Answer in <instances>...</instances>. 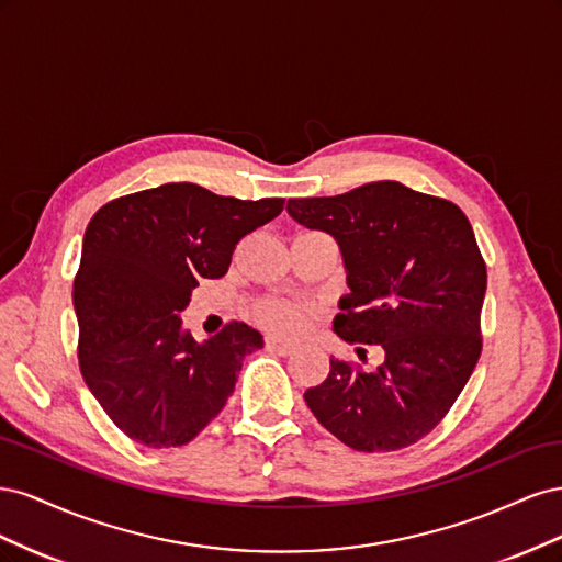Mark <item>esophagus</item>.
<instances>
[{
	"mask_svg": "<svg viewBox=\"0 0 562 562\" xmlns=\"http://www.w3.org/2000/svg\"><path fill=\"white\" fill-rule=\"evenodd\" d=\"M265 345H267V349L277 351V353H281V356H291V353H295V349H297L295 345L283 342V339H279V337H267Z\"/></svg>",
	"mask_w": 562,
	"mask_h": 562,
	"instance_id": "1",
	"label": "esophagus"
}]
</instances>
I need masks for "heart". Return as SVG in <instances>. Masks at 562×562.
<instances>
[{"label": "heart", "mask_w": 562, "mask_h": 562, "mask_svg": "<svg viewBox=\"0 0 562 562\" xmlns=\"http://www.w3.org/2000/svg\"><path fill=\"white\" fill-rule=\"evenodd\" d=\"M258 316L271 330L283 333V335H297L310 326L312 310L302 307V304H293V302L269 300L258 310Z\"/></svg>", "instance_id": "b5f03b06"}]
</instances>
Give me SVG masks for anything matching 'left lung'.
<instances>
[{
	"instance_id": "1",
	"label": "left lung",
	"mask_w": 562,
	"mask_h": 562,
	"mask_svg": "<svg viewBox=\"0 0 562 562\" xmlns=\"http://www.w3.org/2000/svg\"><path fill=\"white\" fill-rule=\"evenodd\" d=\"M288 213L333 234L342 250L351 293L339 300L333 330L384 351L378 370L330 359L328 378L304 391L310 411L359 452L417 443L448 415L481 359L487 269L469 217L396 180L291 199Z\"/></svg>"
}]
</instances>
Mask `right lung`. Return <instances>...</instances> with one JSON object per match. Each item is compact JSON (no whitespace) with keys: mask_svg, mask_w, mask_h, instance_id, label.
<instances>
[{"mask_svg":"<svg viewBox=\"0 0 562 562\" xmlns=\"http://www.w3.org/2000/svg\"><path fill=\"white\" fill-rule=\"evenodd\" d=\"M283 203L168 182L112 199L91 217L72 285L79 370L135 443H190L225 407L246 356L262 349L244 321L199 345L182 333L180 312L201 279L227 274L236 244Z\"/></svg>","mask_w":562,"mask_h":562,"instance_id":"right-lung-1","label":"right lung"}]
</instances>
